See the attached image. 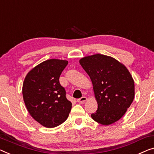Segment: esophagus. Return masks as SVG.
<instances>
[{"instance_id":"esophagus-1","label":"esophagus","mask_w":154,"mask_h":154,"mask_svg":"<svg viewBox=\"0 0 154 154\" xmlns=\"http://www.w3.org/2000/svg\"><path fill=\"white\" fill-rule=\"evenodd\" d=\"M87 100V97H82L81 98H79V99H77V102L79 103H83L84 102H86Z\"/></svg>"}]
</instances>
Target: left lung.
<instances>
[{
    "instance_id": "obj_1",
    "label": "left lung",
    "mask_w": 154,
    "mask_h": 154,
    "mask_svg": "<svg viewBox=\"0 0 154 154\" xmlns=\"http://www.w3.org/2000/svg\"><path fill=\"white\" fill-rule=\"evenodd\" d=\"M79 63L91 78L97 102L92 118L103 125L120 120L135 95L134 81L127 68L113 57L100 54L85 57Z\"/></svg>"
}]
</instances>
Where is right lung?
<instances>
[{
	"instance_id": "right-lung-1",
	"label": "right lung",
	"mask_w": 154,
	"mask_h": 154,
	"mask_svg": "<svg viewBox=\"0 0 154 154\" xmlns=\"http://www.w3.org/2000/svg\"><path fill=\"white\" fill-rule=\"evenodd\" d=\"M68 63L66 60H46L32 69L25 78V104L31 116L45 127H57L69 116L72 103L59 83V77Z\"/></svg>"
}]
</instances>
